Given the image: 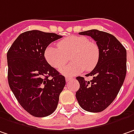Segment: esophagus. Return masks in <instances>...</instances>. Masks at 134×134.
I'll list each match as a JSON object with an SVG mask.
<instances>
[{
    "instance_id": "1",
    "label": "esophagus",
    "mask_w": 134,
    "mask_h": 134,
    "mask_svg": "<svg viewBox=\"0 0 134 134\" xmlns=\"http://www.w3.org/2000/svg\"><path fill=\"white\" fill-rule=\"evenodd\" d=\"M70 80H71V78H70V77H66V82H67V83H68Z\"/></svg>"
}]
</instances>
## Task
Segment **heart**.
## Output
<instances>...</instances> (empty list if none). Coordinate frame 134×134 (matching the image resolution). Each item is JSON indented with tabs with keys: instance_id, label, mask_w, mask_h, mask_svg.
I'll list each match as a JSON object with an SVG mask.
<instances>
[{
	"instance_id": "1",
	"label": "heart",
	"mask_w": 134,
	"mask_h": 134,
	"mask_svg": "<svg viewBox=\"0 0 134 134\" xmlns=\"http://www.w3.org/2000/svg\"><path fill=\"white\" fill-rule=\"evenodd\" d=\"M58 47L49 46L45 52V58L52 67L58 70L64 66L67 55L72 53L70 60L73 62L61 70V73L67 76H73L84 70H92L100 58L97 44L82 36L73 35L64 38L58 43Z\"/></svg>"
}]
</instances>
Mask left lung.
Listing matches in <instances>:
<instances>
[{"instance_id": "8db88e82", "label": "left lung", "mask_w": 134, "mask_h": 134, "mask_svg": "<svg viewBox=\"0 0 134 134\" xmlns=\"http://www.w3.org/2000/svg\"><path fill=\"white\" fill-rule=\"evenodd\" d=\"M93 38L100 49L94 69L86 76H77L80 87L76 93L79 104L91 113L103 111L113 103L124 83L127 73V52L122 44L109 33L96 29L79 33Z\"/></svg>"}]
</instances>
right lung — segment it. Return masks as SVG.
<instances>
[{"label":"right lung","mask_w":134,"mask_h":134,"mask_svg":"<svg viewBox=\"0 0 134 134\" xmlns=\"http://www.w3.org/2000/svg\"><path fill=\"white\" fill-rule=\"evenodd\" d=\"M62 37L33 30L22 33L7 52L9 88L22 108L35 117L54 113L66 81L45 58L52 42Z\"/></svg>","instance_id":"1"}]
</instances>
